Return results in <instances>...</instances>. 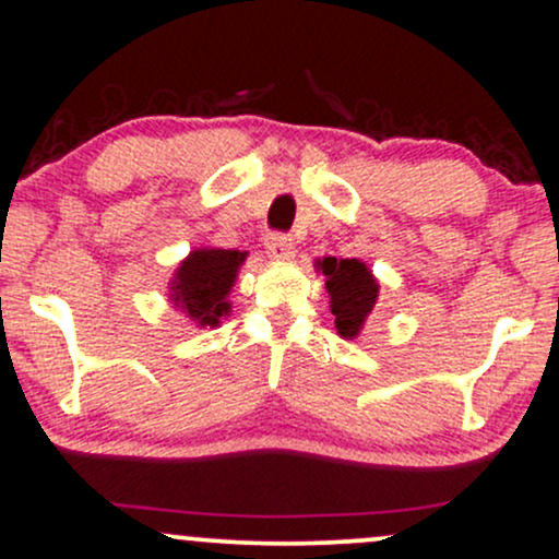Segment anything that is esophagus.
<instances>
[{"label": "esophagus", "mask_w": 559, "mask_h": 559, "mask_svg": "<svg viewBox=\"0 0 559 559\" xmlns=\"http://www.w3.org/2000/svg\"><path fill=\"white\" fill-rule=\"evenodd\" d=\"M265 249L273 260H292L294 258V243L286 234H267Z\"/></svg>", "instance_id": "34e87169"}]
</instances>
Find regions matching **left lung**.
Returning <instances> with one entry per match:
<instances>
[{"label":"left lung","mask_w":559,"mask_h":559,"mask_svg":"<svg viewBox=\"0 0 559 559\" xmlns=\"http://www.w3.org/2000/svg\"><path fill=\"white\" fill-rule=\"evenodd\" d=\"M325 275L331 297V312L336 316V331L344 338H357L365 320L373 312L378 299V281L360 260L323 258L316 262Z\"/></svg>","instance_id":"obj_1"}]
</instances>
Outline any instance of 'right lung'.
<instances>
[{"label": "right lung", "instance_id": "add662e5", "mask_svg": "<svg viewBox=\"0 0 559 559\" xmlns=\"http://www.w3.org/2000/svg\"><path fill=\"white\" fill-rule=\"evenodd\" d=\"M243 260L247 252L239 249H194L178 265L170 284L173 305L181 307L199 325L213 329L223 316H228L230 305L226 297Z\"/></svg>", "mask_w": 559, "mask_h": 559}]
</instances>
